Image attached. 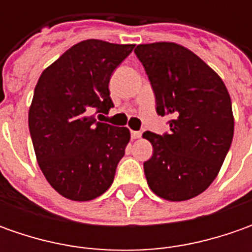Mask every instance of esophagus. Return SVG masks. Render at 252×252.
I'll list each match as a JSON object with an SVG mask.
<instances>
[{
	"instance_id": "esophagus-1",
	"label": "esophagus",
	"mask_w": 252,
	"mask_h": 252,
	"mask_svg": "<svg viewBox=\"0 0 252 252\" xmlns=\"http://www.w3.org/2000/svg\"><path fill=\"white\" fill-rule=\"evenodd\" d=\"M141 131L139 130H131V139H140Z\"/></svg>"
}]
</instances>
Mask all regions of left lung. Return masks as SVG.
<instances>
[{
  "label": "left lung",
  "instance_id": "1",
  "mask_svg": "<svg viewBox=\"0 0 252 252\" xmlns=\"http://www.w3.org/2000/svg\"><path fill=\"white\" fill-rule=\"evenodd\" d=\"M134 53L149 75L157 113L169 133L144 131L153 156L144 162L150 189L172 202L200 195L218 177L234 134L227 88L189 49L172 42L139 44Z\"/></svg>",
  "mask_w": 252,
  "mask_h": 252
}]
</instances>
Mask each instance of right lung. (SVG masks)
Listing matches in <instances>:
<instances>
[{
  "instance_id": "right-lung-1",
  "label": "right lung",
  "mask_w": 252,
  "mask_h": 252,
  "mask_svg": "<svg viewBox=\"0 0 252 252\" xmlns=\"http://www.w3.org/2000/svg\"><path fill=\"white\" fill-rule=\"evenodd\" d=\"M133 47L83 40L39 77L29 108V131L39 167L64 198L92 200L113 182L130 131L96 122L95 113H108L113 106L109 80Z\"/></svg>"
}]
</instances>
